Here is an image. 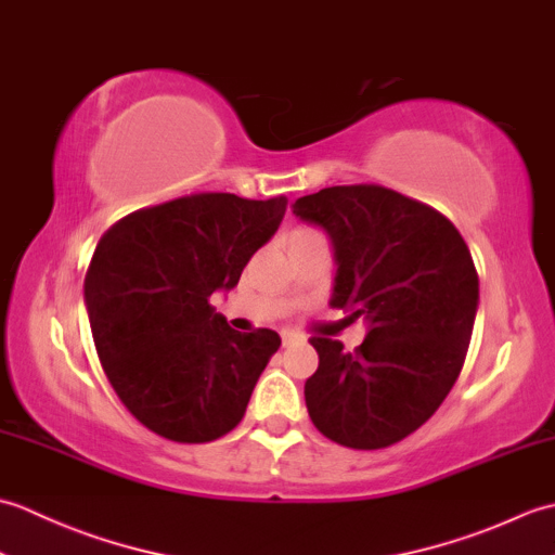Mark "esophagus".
Wrapping results in <instances>:
<instances>
[{
  "label": "esophagus",
  "instance_id": "1",
  "mask_svg": "<svg viewBox=\"0 0 555 555\" xmlns=\"http://www.w3.org/2000/svg\"><path fill=\"white\" fill-rule=\"evenodd\" d=\"M296 340H302V334H298V332H281V344H284V346L296 344Z\"/></svg>",
  "mask_w": 555,
  "mask_h": 555
}]
</instances>
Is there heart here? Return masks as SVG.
Returning a JSON list of instances; mask_svg holds the SVG:
<instances>
[{"label":"heart","instance_id":"obj_1","mask_svg":"<svg viewBox=\"0 0 555 555\" xmlns=\"http://www.w3.org/2000/svg\"><path fill=\"white\" fill-rule=\"evenodd\" d=\"M305 231H310V229H298V231H293V233H305Z\"/></svg>","mask_w":555,"mask_h":555}]
</instances>
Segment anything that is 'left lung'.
Returning a JSON list of instances; mask_svg holds the SVG:
<instances>
[{
    "instance_id": "left-lung-1",
    "label": "left lung",
    "mask_w": 555,
    "mask_h": 555,
    "mask_svg": "<svg viewBox=\"0 0 555 555\" xmlns=\"http://www.w3.org/2000/svg\"><path fill=\"white\" fill-rule=\"evenodd\" d=\"M293 215L334 243L332 308L362 317L356 350L312 336L320 367L305 382L310 420L358 451L403 441L451 391L473 338L479 276L463 235L434 207L391 188L332 185ZM326 334V332H324Z\"/></svg>"
}]
</instances>
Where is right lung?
<instances>
[{
    "instance_id": "right-lung-1",
    "label": "right lung",
    "mask_w": 555,
    "mask_h": 555,
    "mask_svg": "<svg viewBox=\"0 0 555 555\" xmlns=\"http://www.w3.org/2000/svg\"><path fill=\"white\" fill-rule=\"evenodd\" d=\"M286 205L195 193L131 211L100 238L86 274L92 338L116 396L150 431L207 443L243 420L281 338L235 332L209 296L238 284Z\"/></svg>"
}]
</instances>
